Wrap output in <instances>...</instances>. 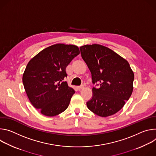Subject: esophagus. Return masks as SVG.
Masks as SVG:
<instances>
[{"label": "esophagus", "mask_w": 156, "mask_h": 156, "mask_svg": "<svg viewBox=\"0 0 156 156\" xmlns=\"http://www.w3.org/2000/svg\"><path fill=\"white\" fill-rule=\"evenodd\" d=\"M77 88L79 90H82V89H83V88H84V85L79 86H78V87H77Z\"/></svg>", "instance_id": "esophagus-1"}]
</instances>
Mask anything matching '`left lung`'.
Returning a JSON list of instances; mask_svg holds the SVG:
<instances>
[{
	"mask_svg": "<svg viewBox=\"0 0 156 156\" xmlns=\"http://www.w3.org/2000/svg\"><path fill=\"white\" fill-rule=\"evenodd\" d=\"M80 49L91 73L93 84L99 86L93 87L92 98L86 102L87 108L102 117L115 114L133 92L134 73L128 62L99 44L85 45Z\"/></svg>",
	"mask_w": 156,
	"mask_h": 156,
	"instance_id": "8db88e82",
	"label": "left lung"
}]
</instances>
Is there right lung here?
I'll return each instance as SVG.
<instances>
[{
    "mask_svg": "<svg viewBox=\"0 0 156 156\" xmlns=\"http://www.w3.org/2000/svg\"><path fill=\"white\" fill-rule=\"evenodd\" d=\"M79 54L76 46L57 44L28 62L23 84L31 103L44 115H58L69 107L75 91L64 81L67 77L66 67Z\"/></svg>",
    "mask_w": 156,
    "mask_h": 156,
    "instance_id": "right-lung-1",
    "label": "right lung"
}]
</instances>
